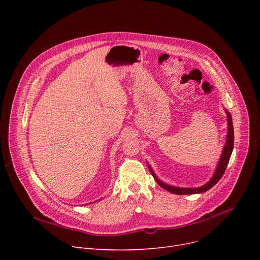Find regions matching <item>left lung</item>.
I'll list each match as a JSON object with an SVG mask.
<instances>
[{
  "label": "left lung",
  "instance_id": "left-lung-1",
  "mask_svg": "<svg viewBox=\"0 0 260 260\" xmlns=\"http://www.w3.org/2000/svg\"><path fill=\"white\" fill-rule=\"evenodd\" d=\"M225 114H226V118H228V135H226V141H225V145L223 147V151L221 154V157L219 159V162H218L217 168L215 170V173L213 175V177L211 178V180L206 183L202 186L199 187H177V186H173V185H169L165 182H162L160 179L157 178V176L155 175L154 171L152 170L151 166H148V170L151 172V174L153 175L154 178L156 179L157 183L162 187L165 188L168 192H171L173 194H177V195H189V194H198V193H204L207 192L208 189H210L211 187H213L218 181L221 179V177L223 176L225 169L228 167V163L230 160V157L232 155V152H233V147H234V128H233V121H232V116L231 114L225 109Z\"/></svg>",
  "mask_w": 260,
  "mask_h": 260
}]
</instances>
